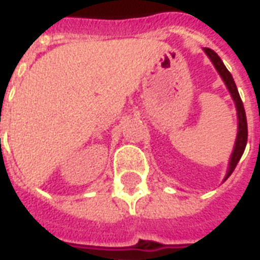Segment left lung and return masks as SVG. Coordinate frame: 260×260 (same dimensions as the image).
Returning a JSON list of instances; mask_svg holds the SVG:
<instances>
[{
    "label": "left lung",
    "instance_id": "left-lung-1",
    "mask_svg": "<svg viewBox=\"0 0 260 260\" xmlns=\"http://www.w3.org/2000/svg\"><path fill=\"white\" fill-rule=\"evenodd\" d=\"M205 55L210 57V60L213 62V65L217 69L218 75L221 76L223 82L227 86L229 92L232 95L233 101H235L236 105V111H237V137H236L235 147H233V152H232V156H230V160H229V168H227V174L224 176V181L233 174L236 165L239 164L240 157L243 155L246 149V143H247V121H246V113H245V107H243V103L240 100V95H239V91H237V86L235 84V79L232 74L227 71V68L223 63V60L220 59V56L215 53L214 50L208 49V47H204Z\"/></svg>",
    "mask_w": 260,
    "mask_h": 260
}]
</instances>
